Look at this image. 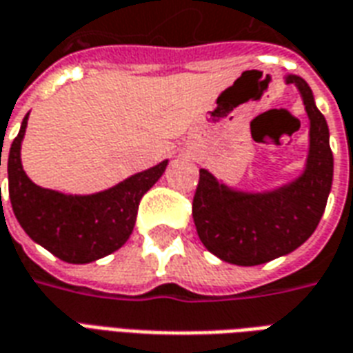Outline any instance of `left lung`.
Returning <instances> with one entry per match:
<instances>
[{"label": "left lung", "mask_w": 353, "mask_h": 353, "mask_svg": "<svg viewBox=\"0 0 353 353\" xmlns=\"http://www.w3.org/2000/svg\"><path fill=\"white\" fill-rule=\"evenodd\" d=\"M303 96L310 119V151L303 176L268 192L232 191L208 170H200L192 219L208 252L240 266H255L303 245L325 212L333 183L329 128L308 83L288 75Z\"/></svg>", "instance_id": "8db88e82"}]
</instances>
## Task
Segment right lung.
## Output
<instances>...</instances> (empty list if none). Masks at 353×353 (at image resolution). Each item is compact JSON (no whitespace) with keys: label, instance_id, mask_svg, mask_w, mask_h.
I'll return each mask as SVG.
<instances>
[{"label":"right lung","instance_id":"obj_1","mask_svg":"<svg viewBox=\"0 0 353 353\" xmlns=\"http://www.w3.org/2000/svg\"><path fill=\"white\" fill-rule=\"evenodd\" d=\"M28 115L9 151V199L20 227L58 259L85 265L117 252L130 238L141 196L164 174L168 161L124 179L108 191L73 196L35 185L20 162ZM1 166V151H0Z\"/></svg>","mask_w":353,"mask_h":353}]
</instances>
